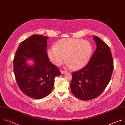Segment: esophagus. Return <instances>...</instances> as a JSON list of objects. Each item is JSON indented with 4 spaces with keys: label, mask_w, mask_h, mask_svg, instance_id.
Segmentation results:
<instances>
[{
    "label": "esophagus",
    "mask_w": 125,
    "mask_h": 125,
    "mask_svg": "<svg viewBox=\"0 0 125 125\" xmlns=\"http://www.w3.org/2000/svg\"><path fill=\"white\" fill-rule=\"evenodd\" d=\"M60 72L62 74H65L67 73V71H63V70H61Z\"/></svg>",
    "instance_id": "esophagus-1"
}]
</instances>
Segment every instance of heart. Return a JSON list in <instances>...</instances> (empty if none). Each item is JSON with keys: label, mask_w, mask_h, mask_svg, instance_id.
<instances>
[{"label": "heart", "mask_w": 125, "mask_h": 125, "mask_svg": "<svg viewBox=\"0 0 125 125\" xmlns=\"http://www.w3.org/2000/svg\"><path fill=\"white\" fill-rule=\"evenodd\" d=\"M93 47L87 41L81 39H65L59 41L55 46L47 50V55L55 65H61L65 59L67 65L75 70L83 68L91 56Z\"/></svg>", "instance_id": "b5f03b06"}]
</instances>
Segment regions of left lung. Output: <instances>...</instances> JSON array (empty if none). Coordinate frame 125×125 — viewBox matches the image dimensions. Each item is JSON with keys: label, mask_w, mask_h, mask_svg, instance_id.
Listing matches in <instances>:
<instances>
[{"label": "left lung", "mask_w": 125, "mask_h": 125, "mask_svg": "<svg viewBox=\"0 0 125 125\" xmlns=\"http://www.w3.org/2000/svg\"><path fill=\"white\" fill-rule=\"evenodd\" d=\"M93 39L96 49L88 64L73 73L70 84L73 94L82 100L94 99L104 91L110 82L114 68L108 46L95 35Z\"/></svg>", "instance_id": "1"}]
</instances>
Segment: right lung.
Here are the masks:
<instances>
[{"instance_id":"1","label":"right lung","mask_w":125,"mask_h":125,"mask_svg":"<svg viewBox=\"0 0 125 125\" xmlns=\"http://www.w3.org/2000/svg\"><path fill=\"white\" fill-rule=\"evenodd\" d=\"M48 38L33 34L23 41L14 58V73L21 91L27 96L41 99L51 92L54 78L61 75L60 70L52 64L46 52ZM30 60L33 64L27 62Z\"/></svg>"}]
</instances>
